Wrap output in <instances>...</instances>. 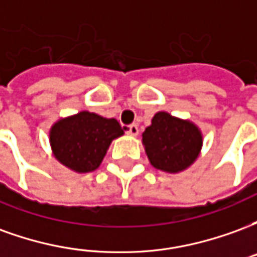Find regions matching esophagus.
Wrapping results in <instances>:
<instances>
[{"mask_svg": "<svg viewBox=\"0 0 257 257\" xmlns=\"http://www.w3.org/2000/svg\"><path fill=\"white\" fill-rule=\"evenodd\" d=\"M126 134L131 135V136H138V134H139V128H138V125H136V123L129 125L128 129H126Z\"/></svg>", "mask_w": 257, "mask_h": 257, "instance_id": "esophagus-1", "label": "esophagus"}]
</instances>
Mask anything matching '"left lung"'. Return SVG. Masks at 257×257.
<instances>
[{
    "label": "left lung",
    "instance_id": "1",
    "mask_svg": "<svg viewBox=\"0 0 257 257\" xmlns=\"http://www.w3.org/2000/svg\"><path fill=\"white\" fill-rule=\"evenodd\" d=\"M143 145L151 165L165 172H180L190 167L202 146L198 128L189 121L157 112L143 132Z\"/></svg>",
    "mask_w": 257,
    "mask_h": 257
}]
</instances>
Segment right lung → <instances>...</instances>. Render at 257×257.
<instances>
[{
    "label": "right lung",
    "mask_w": 257,
    "mask_h": 257,
    "mask_svg": "<svg viewBox=\"0 0 257 257\" xmlns=\"http://www.w3.org/2000/svg\"><path fill=\"white\" fill-rule=\"evenodd\" d=\"M123 129L114 118L81 111L64 118L51 129V146L55 157L75 172H92L99 168L108 146Z\"/></svg>",
    "instance_id": "obj_1"
}]
</instances>
